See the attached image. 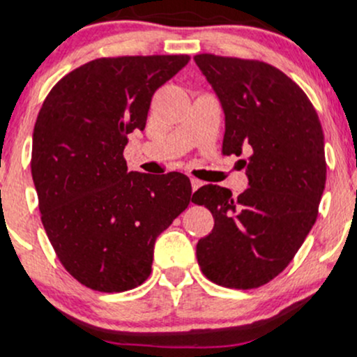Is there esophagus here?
I'll list each match as a JSON object with an SVG mask.
<instances>
[{
    "mask_svg": "<svg viewBox=\"0 0 357 357\" xmlns=\"http://www.w3.org/2000/svg\"><path fill=\"white\" fill-rule=\"evenodd\" d=\"M190 181H191V188H192V191H196V190H198L199 186H203V183L199 181V179H196V178H190Z\"/></svg>",
    "mask_w": 357,
    "mask_h": 357,
    "instance_id": "obj_1",
    "label": "esophagus"
}]
</instances>
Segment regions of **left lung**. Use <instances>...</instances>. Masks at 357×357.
I'll list each match as a JSON object with an SVG mask.
<instances>
[{"mask_svg": "<svg viewBox=\"0 0 357 357\" xmlns=\"http://www.w3.org/2000/svg\"><path fill=\"white\" fill-rule=\"evenodd\" d=\"M225 112L223 153L240 159L248 188H199L192 202L215 218L196 257L211 282L255 289L290 264L317 218L326 186L324 134L314 105L272 65L210 53L195 56Z\"/></svg>", "mask_w": 357, "mask_h": 357, "instance_id": "left-lung-1", "label": "left lung"}]
</instances>
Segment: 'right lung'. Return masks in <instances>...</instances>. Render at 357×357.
Here are the masks:
<instances>
[{
  "instance_id": "1",
  "label": "right lung",
  "mask_w": 357,
  "mask_h": 357,
  "mask_svg": "<svg viewBox=\"0 0 357 357\" xmlns=\"http://www.w3.org/2000/svg\"><path fill=\"white\" fill-rule=\"evenodd\" d=\"M188 55L97 59L65 75L33 129L31 176L42 223L61 265L99 292L149 277L155 238L186 210L181 173L127 171V134L144 130L154 92Z\"/></svg>"
}]
</instances>
